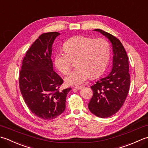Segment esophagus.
<instances>
[{
    "label": "esophagus",
    "instance_id": "34e87169",
    "mask_svg": "<svg viewBox=\"0 0 148 148\" xmlns=\"http://www.w3.org/2000/svg\"><path fill=\"white\" fill-rule=\"evenodd\" d=\"M83 88V86H75V87H74V88H75V89H76V90H81V89H82Z\"/></svg>",
    "mask_w": 148,
    "mask_h": 148
}]
</instances>
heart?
<instances>
[{
  "instance_id": "b5f03b06",
  "label": "heart",
  "mask_w": 148,
  "mask_h": 148,
  "mask_svg": "<svg viewBox=\"0 0 148 148\" xmlns=\"http://www.w3.org/2000/svg\"><path fill=\"white\" fill-rule=\"evenodd\" d=\"M65 53L58 52L55 56V65L63 74L71 71L72 60L76 59V69L65 78L69 86H79L89 79L95 77L105 71L110 58L111 48L104 39H93L77 36L71 37L63 46Z\"/></svg>"
}]
</instances>
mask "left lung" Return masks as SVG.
Segmentation results:
<instances>
[{"label": "left lung", "instance_id": "left-lung-1", "mask_svg": "<svg viewBox=\"0 0 148 148\" xmlns=\"http://www.w3.org/2000/svg\"><path fill=\"white\" fill-rule=\"evenodd\" d=\"M94 30L99 32L110 40L114 54L110 74L91 86L93 95L88 106L94 115L105 118L116 114L127 97L130 84L128 57L118 39L101 29Z\"/></svg>", "mask_w": 148, "mask_h": 148}]
</instances>
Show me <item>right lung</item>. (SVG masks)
<instances>
[{
    "instance_id": "1",
    "label": "right lung",
    "mask_w": 148,
    "mask_h": 148,
    "mask_svg": "<svg viewBox=\"0 0 148 148\" xmlns=\"http://www.w3.org/2000/svg\"><path fill=\"white\" fill-rule=\"evenodd\" d=\"M56 32L44 33L26 53L19 76V85L27 106L37 117L55 119L65 111V100L71 90L60 91L64 82L53 71L51 56Z\"/></svg>"
}]
</instances>
